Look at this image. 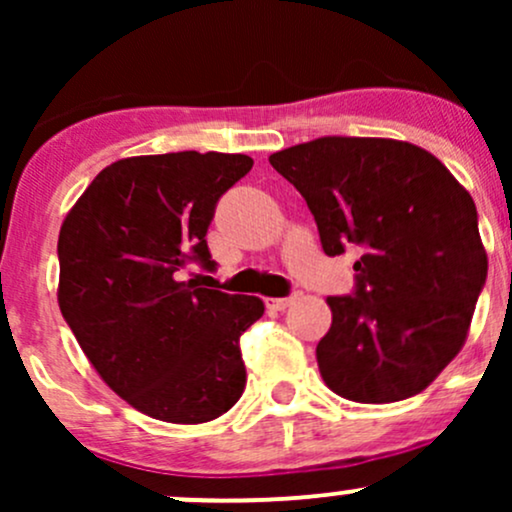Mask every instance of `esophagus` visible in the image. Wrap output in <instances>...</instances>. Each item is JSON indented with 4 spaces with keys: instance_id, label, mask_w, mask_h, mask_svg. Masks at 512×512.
Instances as JSON below:
<instances>
[{
    "instance_id": "34e87169",
    "label": "esophagus",
    "mask_w": 512,
    "mask_h": 512,
    "mask_svg": "<svg viewBox=\"0 0 512 512\" xmlns=\"http://www.w3.org/2000/svg\"><path fill=\"white\" fill-rule=\"evenodd\" d=\"M296 301V296H286V298H267V308L269 310H286L289 308V305Z\"/></svg>"
}]
</instances>
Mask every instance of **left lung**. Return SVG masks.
Wrapping results in <instances>:
<instances>
[{"mask_svg":"<svg viewBox=\"0 0 512 512\" xmlns=\"http://www.w3.org/2000/svg\"><path fill=\"white\" fill-rule=\"evenodd\" d=\"M301 192L325 255L358 252L356 286L330 296L317 366L339 397L399 402L460 354L486 284L474 199L421 146L320 137L269 156Z\"/></svg>","mask_w":512,"mask_h":512,"instance_id":"8db88e82","label":"left lung"}]
</instances>
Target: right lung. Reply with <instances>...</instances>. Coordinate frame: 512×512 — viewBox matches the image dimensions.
I'll return each instance as SVG.
<instances>
[{
	"instance_id": "obj_1",
	"label": "right lung",
	"mask_w": 512,
	"mask_h": 512,
	"mask_svg": "<svg viewBox=\"0 0 512 512\" xmlns=\"http://www.w3.org/2000/svg\"><path fill=\"white\" fill-rule=\"evenodd\" d=\"M250 168L219 151L122 158L62 223V317L110 390L168 424L216 419L245 390L240 334L264 303L182 281V269L214 272L209 223Z\"/></svg>"
}]
</instances>
